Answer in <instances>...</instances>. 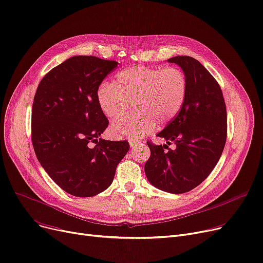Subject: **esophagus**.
<instances>
[{
    "label": "esophagus",
    "mask_w": 263,
    "mask_h": 263,
    "mask_svg": "<svg viewBox=\"0 0 263 263\" xmlns=\"http://www.w3.org/2000/svg\"><path fill=\"white\" fill-rule=\"evenodd\" d=\"M129 144H130V146H131L132 148H135V147H138V146L140 145V141H135V140H130Z\"/></svg>",
    "instance_id": "esophagus-1"
}]
</instances>
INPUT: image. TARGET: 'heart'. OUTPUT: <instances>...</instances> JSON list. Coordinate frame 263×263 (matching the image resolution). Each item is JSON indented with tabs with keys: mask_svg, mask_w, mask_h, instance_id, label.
<instances>
[{
	"mask_svg": "<svg viewBox=\"0 0 263 263\" xmlns=\"http://www.w3.org/2000/svg\"><path fill=\"white\" fill-rule=\"evenodd\" d=\"M188 93V79L178 67L134 65L121 72L116 83H102L98 89V103L104 115L116 119L130 108L139 110L132 118L116 120L109 131L117 139H140L151 133L157 123L172 121L184 105Z\"/></svg>",
	"mask_w": 263,
	"mask_h": 263,
	"instance_id": "b5f03b06",
	"label": "heart"
}]
</instances>
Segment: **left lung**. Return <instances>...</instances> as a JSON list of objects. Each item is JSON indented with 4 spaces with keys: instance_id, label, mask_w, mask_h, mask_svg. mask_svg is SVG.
Returning a JSON list of instances; mask_svg holds the SVG:
<instances>
[{
    "instance_id": "1",
    "label": "left lung",
    "mask_w": 263,
    "mask_h": 263,
    "mask_svg": "<svg viewBox=\"0 0 263 263\" xmlns=\"http://www.w3.org/2000/svg\"><path fill=\"white\" fill-rule=\"evenodd\" d=\"M188 79V93L178 115L157 134L176 143L148 141L151 157L145 174L156 188L170 193H185L199 186L219 161L227 140V108L219 84L198 60L189 55L173 57Z\"/></svg>"
}]
</instances>
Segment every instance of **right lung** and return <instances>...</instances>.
<instances>
[{
  "label": "right lung",
  "mask_w": 263,
  "mask_h": 263,
  "mask_svg": "<svg viewBox=\"0 0 263 263\" xmlns=\"http://www.w3.org/2000/svg\"><path fill=\"white\" fill-rule=\"evenodd\" d=\"M117 64L93 55L72 57L43 77L34 97V152L51 179L74 197H93L107 189L129 152L127 141L100 139L108 119L97 92Z\"/></svg>",
  "instance_id": "add662e5"
}]
</instances>
